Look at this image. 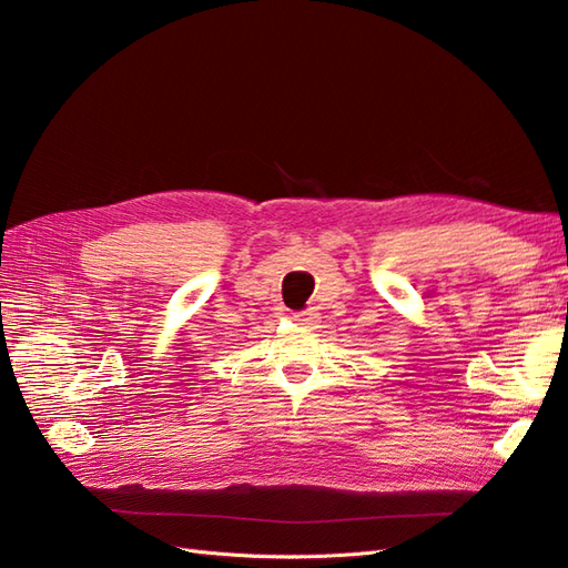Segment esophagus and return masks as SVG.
Masks as SVG:
<instances>
[{
  "label": "esophagus",
  "instance_id": "1",
  "mask_svg": "<svg viewBox=\"0 0 568 568\" xmlns=\"http://www.w3.org/2000/svg\"><path fill=\"white\" fill-rule=\"evenodd\" d=\"M291 317H294V322L305 324V326H311V324H315V322H317V313H315V311H311V307H307V311L291 313Z\"/></svg>",
  "mask_w": 568,
  "mask_h": 568
}]
</instances>
